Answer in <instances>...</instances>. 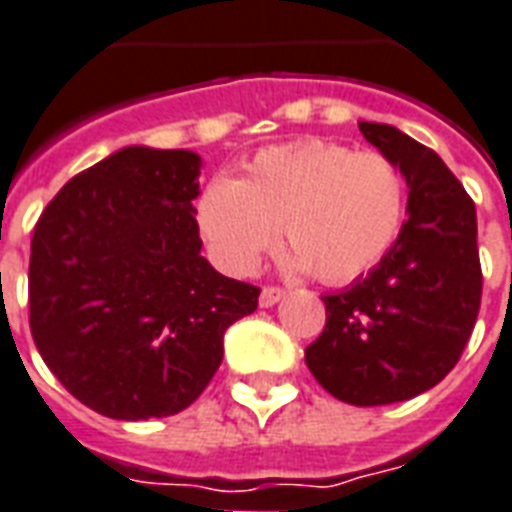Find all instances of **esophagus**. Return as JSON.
Wrapping results in <instances>:
<instances>
[{
    "label": "esophagus",
    "instance_id": "obj_1",
    "mask_svg": "<svg viewBox=\"0 0 512 512\" xmlns=\"http://www.w3.org/2000/svg\"><path fill=\"white\" fill-rule=\"evenodd\" d=\"M282 298H285V290L275 288V285H264V288H261L259 304L264 306V309H269V306H275L277 301H282Z\"/></svg>",
    "mask_w": 512,
    "mask_h": 512
}]
</instances>
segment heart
<instances>
[{
  "mask_svg": "<svg viewBox=\"0 0 512 512\" xmlns=\"http://www.w3.org/2000/svg\"><path fill=\"white\" fill-rule=\"evenodd\" d=\"M404 211L407 182L388 155L298 140L259 150L237 179H211L195 200V224L216 267L230 275L253 272L282 227L290 269L343 285L391 251Z\"/></svg>",
  "mask_w": 512,
  "mask_h": 512,
  "instance_id": "b5f03b06",
  "label": "heart"
}]
</instances>
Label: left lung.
<instances>
[{"instance_id": "left-lung-1", "label": "left lung", "mask_w": 512, "mask_h": 512, "mask_svg": "<svg viewBox=\"0 0 512 512\" xmlns=\"http://www.w3.org/2000/svg\"><path fill=\"white\" fill-rule=\"evenodd\" d=\"M359 132L402 169L407 222L380 264L325 296V330L306 346V367L327 394L357 407L412 399L457 365L478 306L476 206L439 155L396 126Z\"/></svg>"}]
</instances>
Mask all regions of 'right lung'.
Wrapping results in <instances>:
<instances>
[{
    "label": "right lung",
    "mask_w": 512,
    "mask_h": 512,
    "mask_svg": "<svg viewBox=\"0 0 512 512\" xmlns=\"http://www.w3.org/2000/svg\"><path fill=\"white\" fill-rule=\"evenodd\" d=\"M200 155L132 145L49 200L31 240L28 322L47 367L113 420L177 415L211 383L256 285L203 256Z\"/></svg>",
    "instance_id": "1"
}]
</instances>
